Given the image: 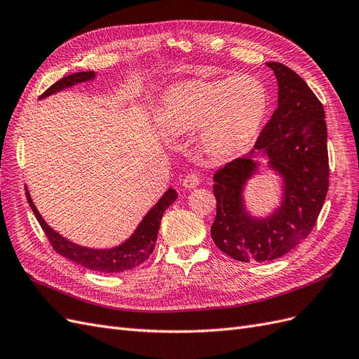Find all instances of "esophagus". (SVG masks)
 I'll return each mask as SVG.
<instances>
[{"instance_id": "esophagus-1", "label": "esophagus", "mask_w": 359, "mask_h": 359, "mask_svg": "<svg viewBox=\"0 0 359 359\" xmlns=\"http://www.w3.org/2000/svg\"><path fill=\"white\" fill-rule=\"evenodd\" d=\"M199 184H201V177L198 175V173H193V172L187 173V175L182 180V187L189 189V190L196 189Z\"/></svg>"}]
</instances>
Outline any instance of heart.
I'll list each match as a JSON object with an SVG mask.
<instances>
[{
    "label": "heart",
    "instance_id": "obj_1",
    "mask_svg": "<svg viewBox=\"0 0 359 359\" xmlns=\"http://www.w3.org/2000/svg\"><path fill=\"white\" fill-rule=\"evenodd\" d=\"M266 85L256 76L190 81L172 88L160 106L158 123L168 135L202 127V142L215 156L233 154L257 135L268 112Z\"/></svg>",
    "mask_w": 359,
    "mask_h": 359
}]
</instances>
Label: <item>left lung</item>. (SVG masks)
I'll use <instances>...</instances> for the list:
<instances>
[{"label":"left lung","mask_w":359,"mask_h":359,"mask_svg":"<svg viewBox=\"0 0 359 359\" xmlns=\"http://www.w3.org/2000/svg\"><path fill=\"white\" fill-rule=\"evenodd\" d=\"M278 83V106L253 149L214 175L217 201L211 226L214 244L240 262L281 257L309 236L327 198L330 165L323 106L299 74L285 64L266 62ZM266 156L284 180V199L268 217L245 210L243 186Z\"/></svg>","instance_id":"left-lung-1"}]
</instances>
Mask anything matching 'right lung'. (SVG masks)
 Masks as SVG:
<instances>
[{
    "label": "right lung",
    "mask_w": 359,
    "mask_h": 359,
    "mask_svg": "<svg viewBox=\"0 0 359 359\" xmlns=\"http://www.w3.org/2000/svg\"><path fill=\"white\" fill-rule=\"evenodd\" d=\"M95 78L94 72H79L66 76V78L60 79L58 82L53 83L50 88H48L45 93L41 94V99L45 97L55 94L64 88H70V86L91 81ZM27 191V199L31 206L32 212H34L36 219L39 220L41 229L45 231L48 240L53 250L61 256L72 260V262L82 265L83 268H88L93 271H100V273H123V271H128L132 268H136L149 257L153 253L157 241V233L160 229V222L163 212H165L169 206L175 202L178 198L177 191L173 189H168V191L163 194L160 201L151 208L147 215L142 219L136 227L133 235L126 240L123 244H119L112 248H88L74 244L66 238L61 236L58 232L52 229L48 223L43 220L39 210L36 208L34 202H32L28 190Z\"/></svg>",
    "instance_id": "obj_1"
}]
</instances>
